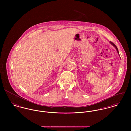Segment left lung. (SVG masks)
Segmentation results:
<instances>
[{
  "mask_svg": "<svg viewBox=\"0 0 131 131\" xmlns=\"http://www.w3.org/2000/svg\"><path fill=\"white\" fill-rule=\"evenodd\" d=\"M110 43L112 45V46H113L114 47H115V48L116 49V51H117V53H118V55L119 56V52H118V49H117V47L115 46V45L114 44H113L112 42H110Z\"/></svg>",
  "mask_w": 131,
  "mask_h": 131,
  "instance_id": "8db88e82",
  "label": "left lung"
}]
</instances>
